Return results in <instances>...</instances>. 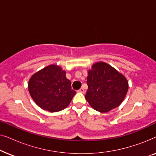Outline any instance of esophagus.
<instances>
[{"mask_svg": "<svg viewBox=\"0 0 156 156\" xmlns=\"http://www.w3.org/2000/svg\"><path fill=\"white\" fill-rule=\"evenodd\" d=\"M78 91L79 92H81V93H84L85 92V91H84V89H83V88H81V89H80L78 90Z\"/></svg>", "mask_w": 156, "mask_h": 156, "instance_id": "esophagus-1", "label": "esophagus"}]
</instances>
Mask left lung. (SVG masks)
<instances>
[{"label":"left lung","instance_id":"left-lung-1","mask_svg":"<svg viewBox=\"0 0 156 156\" xmlns=\"http://www.w3.org/2000/svg\"><path fill=\"white\" fill-rule=\"evenodd\" d=\"M85 98L94 109L106 113L120 105L126 95L129 82L122 74L108 64H94L88 71Z\"/></svg>","mask_w":156,"mask_h":156}]
</instances>
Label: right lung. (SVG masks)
I'll list each match as a JSON object with an SVG mask.
<instances>
[{
  "mask_svg": "<svg viewBox=\"0 0 156 156\" xmlns=\"http://www.w3.org/2000/svg\"><path fill=\"white\" fill-rule=\"evenodd\" d=\"M28 90L34 101L42 109L57 112L69 105L76 91L66 72L59 66L51 65L43 68L30 79Z\"/></svg>",
  "mask_w": 156,
  "mask_h": 156,
  "instance_id": "right-lung-1",
  "label": "right lung"
}]
</instances>
